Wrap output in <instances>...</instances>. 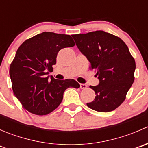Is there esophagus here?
Instances as JSON below:
<instances>
[{
    "instance_id": "obj_1",
    "label": "esophagus",
    "mask_w": 148,
    "mask_h": 148,
    "mask_svg": "<svg viewBox=\"0 0 148 148\" xmlns=\"http://www.w3.org/2000/svg\"><path fill=\"white\" fill-rule=\"evenodd\" d=\"M86 87H87V85L85 84H80V88H81L82 89H86Z\"/></svg>"
}]
</instances>
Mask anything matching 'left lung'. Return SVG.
<instances>
[{
  "instance_id": "8db88e82",
  "label": "left lung",
  "mask_w": 148,
  "mask_h": 148,
  "mask_svg": "<svg viewBox=\"0 0 148 148\" xmlns=\"http://www.w3.org/2000/svg\"><path fill=\"white\" fill-rule=\"evenodd\" d=\"M78 49L97 73V86L89 87L96 94L89 108L109 112L119 107L134 82L135 62L127 46L119 37L103 31L71 35Z\"/></svg>"
}]
</instances>
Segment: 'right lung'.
Here are the masks:
<instances>
[{
    "mask_svg": "<svg viewBox=\"0 0 148 148\" xmlns=\"http://www.w3.org/2000/svg\"><path fill=\"white\" fill-rule=\"evenodd\" d=\"M74 45L71 36L43 32L18 49L9 74L13 93L26 110L38 115L49 114L61 104L67 88L80 87L74 79L48 75L56 64L58 52Z\"/></svg>",
    "mask_w": 148,
    "mask_h": 148,
    "instance_id": "right-lung-1",
    "label": "right lung"
}]
</instances>
